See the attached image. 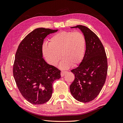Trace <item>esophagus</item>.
<instances>
[{"mask_svg":"<svg viewBox=\"0 0 123 123\" xmlns=\"http://www.w3.org/2000/svg\"><path fill=\"white\" fill-rule=\"evenodd\" d=\"M67 73V71H62L61 72V76L62 77L64 76V75H65V74H66Z\"/></svg>","mask_w":123,"mask_h":123,"instance_id":"34e87169","label":"esophagus"}]
</instances>
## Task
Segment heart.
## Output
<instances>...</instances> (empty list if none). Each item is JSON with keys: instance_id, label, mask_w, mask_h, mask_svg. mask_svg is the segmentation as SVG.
<instances>
[{"instance_id": "1", "label": "heart", "mask_w": 123, "mask_h": 123, "mask_svg": "<svg viewBox=\"0 0 123 123\" xmlns=\"http://www.w3.org/2000/svg\"><path fill=\"white\" fill-rule=\"evenodd\" d=\"M86 44V38L81 32L62 31L52 36L49 43H43V53L47 62L54 66L57 64L61 55L60 67L67 68L70 65H79L83 61Z\"/></svg>"}]
</instances>
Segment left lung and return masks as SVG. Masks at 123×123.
<instances>
[{
	"mask_svg": "<svg viewBox=\"0 0 123 123\" xmlns=\"http://www.w3.org/2000/svg\"><path fill=\"white\" fill-rule=\"evenodd\" d=\"M86 41L84 57L79 66L72 70L75 79L70 86V90L78 101L88 103L99 94L105 83L108 62L103 44L98 36L87 27L77 25Z\"/></svg>",
	"mask_w": 123,
	"mask_h": 123,
	"instance_id": "8db88e82",
	"label": "left lung"
}]
</instances>
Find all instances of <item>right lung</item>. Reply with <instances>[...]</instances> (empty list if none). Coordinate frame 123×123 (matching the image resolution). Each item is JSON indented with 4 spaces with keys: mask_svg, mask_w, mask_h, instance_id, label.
Instances as JSON below:
<instances>
[{
    "mask_svg": "<svg viewBox=\"0 0 123 123\" xmlns=\"http://www.w3.org/2000/svg\"><path fill=\"white\" fill-rule=\"evenodd\" d=\"M58 30L40 28L21 41L15 54L13 76L23 97L34 105L47 102L53 92L54 81L61 78V70L43 58V39Z\"/></svg>",
    "mask_w": 123,
    "mask_h": 123,
    "instance_id": "1",
    "label": "right lung"
}]
</instances>
